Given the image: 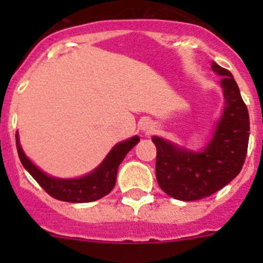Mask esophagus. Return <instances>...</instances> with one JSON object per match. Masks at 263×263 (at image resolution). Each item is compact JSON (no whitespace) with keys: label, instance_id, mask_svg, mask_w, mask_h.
Segmentation results:
<instances>
[{"label":"esophagus","instance_id":"esophagus-1","mask_svg":"<svg viewBox=\"0 0 263 263\" xmlns=\"http://www.w3.org/2000/svg\"><path fill=\"white\" fill-rule=\"evenodd\" d=\"M141 129L142 132H145V134L148 135L155 129V126H154V123H151V122H144V123L141 124Z\"/></svg>","mask_w":263,"mask_h":263}]
</instances>
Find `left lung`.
<instances>
[{
    "mask_svg": "<svg viewBox=\"0 0 263 263\" xmlns=\"http://www.w3.org/2000/svg\"><path fill=\"white\" fill-rule=\"evenodd\" d=\"M211 68L222 76L224 110L213 137L200 151L181 147L154 136L156 146V179L161 190L181 201L211 196L242 171L249 140V115L232 72L213 61Z\"/></svg>",
    "mask_w": 263,
    "mask_h": 263,
    "instance_id": "obj_1",
    "label": "left lung"
}]
</instances>
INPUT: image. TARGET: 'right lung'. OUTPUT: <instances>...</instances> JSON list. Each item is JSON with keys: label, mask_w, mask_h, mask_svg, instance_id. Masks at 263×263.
<instances>
[{"label": "right lung", "mask_w": 263, "mask_h": 263, "mask_svg": "<svg viewBox=\"0 0 263 263\" xmlns=\"http://www.w3.org/2000/svg\"><path fill=\"white\" fill-rule=\"evenodd\" d=\"M140 142L139 136L115 145L104 160L92 172L79 178H55L38 168L24 153L16 132V147L18 158L24 168L39 183L42 188L53 198L72 203L92 202L107 196L116 185L119 164L129 150Z\"/></svg>", "instance_id": "add662e5"}]
</instances>
